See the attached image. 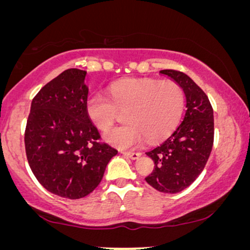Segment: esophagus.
<instances>
[{
    "label": "esophagus",
    "instance_id": "34e87169",
    "mask_svg": "<svg viewBox=\"0 0 250 250\" xmlns=\"http://www.w3.org/2000/svg\"><path fill=\"white\" fill-rule=\"evenodd\" d=\"M123 155H124L125 157H128V158L131 159H138L140 157V153L139 152H129V151H123L122 152Z\"/></svg>",
    "mask_w": 250,
    "mask_h": 250
}]
</instances>
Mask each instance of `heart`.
<instances>
[{
  "mask_svg": "<svg viewBox=\"0 0 250 250\" xmlns=\"http://www.w3.org/2000/svg\"><path fill=\"white\" fill-rule=\"evenodd\" d=\"M111 100L102 94H92L86 101V112L101 132L107 133L125 111L126 125L115 128L107 136L118 148H133L143 140L155 143L174 131L182 117L186 94L174 81L123 80L109 87Z\"/></svg>",
  "mask_w": 250,
  "mask_h": 250,
  "instance_id": "b5f03b06",
  "label": "heart"
}]
</instances>
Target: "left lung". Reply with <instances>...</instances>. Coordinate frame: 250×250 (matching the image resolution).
Returning <instances> with one entry per match:
<instances>
[{"instance_id": "8db88e82", "label": "left lung", "mask_w": 250, "mask_h": 250, "mask_svg": "<svg viewBox=\"0 0 250 250\" xmlns=\"http://www.w3.org/2000/svg\"><path fill=\"white\" fill-rule=\"evenodd\" d=\"M159 73L181 85L187 110L169 138L146 152L155 163V169L146 181L160 192L177 193L194 182L209 158L214 143L213 107L206 93L188 75L173 69Z\"/></svg>"}]
</instances>
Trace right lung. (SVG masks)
Returning a JSON list of instances; mask_svg holds the SVG:
<instances>
[{"label":"right lung","mask_w":250,"mask_h":250,"mask_svg":"<svg viewBox=\"0 0 250 250\" xmlns=\"http://www.w3.org/2000/svg\"><path fill=\"white\" fill-rule=\"evenodd\" d=\"M86 71L71 68L34 97L25 129L30 169L51 193L67 199L90 194L117 150L101 142L86 112Z\"/></svg>","instance_id":"obj_1"}]
</instances>
